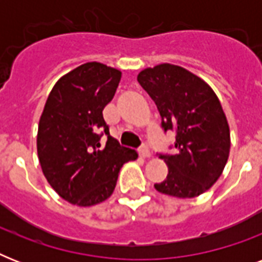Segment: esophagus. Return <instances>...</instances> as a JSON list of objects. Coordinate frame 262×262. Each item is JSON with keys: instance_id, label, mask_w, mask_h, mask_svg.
<instances>
[{"instance_id": "34e87169", "label": "esophagus", "mask_w": 262, "mask_h": 262, "mask_svg": "<svg viewBox=\"0 0 262 262\" xmlns=\"http://www.w3.org/2000/svg\"><path fill=\"white\" fill-rule=\"evenodd\" d=\"M139 154L141 158H144V159H145V158H149V155H151V152H149L148 147L147 145H144V144L139 148Z\"/></svg>"}]
</instances>
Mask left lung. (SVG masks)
<instances>
[{"label":"left lung","instance_id":"obj_1","mask_svg":"<svg viewBox=\"0 0 262 262\" xmlns=\"http://www.w3.org/2000/svg\"><path fill=\"white\" fill-rule=\"evenodd\" d=\"M137 81L155 102L164 132H175V155L160 154L168 174L155 183L163 194L191 199L219 179L230 154V127L219 99L204 80L177 65L162 63Z\"/></svg>","mask_w":262,"mask_h":262}]
</instances>
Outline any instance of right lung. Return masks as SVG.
I'll return each mask as SVG.
<instances>
[{
    "instance_id": "obj_1",
    "label": "right lung",
    "mask_w": 262,
    "mask_h": 262,
    "mask_svg": "<svg viewBox=\"0 0 262 262\" xmlns=\"http://www.w3.org/2000/svg\"><path fill=\"white\" fill-rule=\"evenodd\" d=\"M121 72L100 62L80 65L55 83L38 127V156L47 182L63 200L91 207L107 200L123 163L137 152L110 136L103 108L114 96ZM107 136L100 147V137Z\"/></svg>"
}]
</instances>
